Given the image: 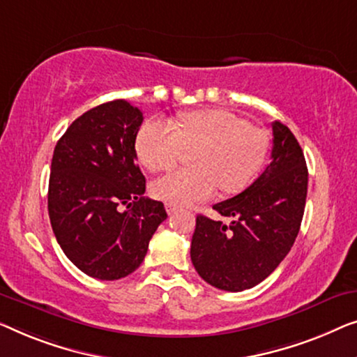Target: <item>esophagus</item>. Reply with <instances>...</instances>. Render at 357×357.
Here are the masks:
<instances>
[{
    "label": "esophagus",
    "mask_w": 357,
    "mask_h": 357,
    "mask_svg": "<svg viewBox=\"0 0 357 357\" xmlns=\"http://www.w3.org/2000/svg\"><path fill=\"white\" fill-rule=\"evenodd\" d=\"M178 210H179V207H178L176 204H172V202L167 204V212H168L169 215H172V213H176Z\"/></svg>",
    "instance_id": "1"
}]
</instances>
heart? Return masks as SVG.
I'll return each mask as SVG.
<instances>
[{
  "label": "heart",
  "instance_id": "b5f03b06",
  "mask_svg": "<svg viewBox=\"0 0 357 357\" xmlns=\"http://www.w3.org/2000/svg\"><path fill=\"white\" fill-rule=\"evenodd\" d=\"M137 157L152 172L174 167L185 150L192 169H176L153 183V194L172 204L189 205L210 199L220 188L234 194L252 183L267 157L262 130L225 109H199L179 116L178 128L165 119H150L135 139Z\"/></svg>",
  "mask_w": 357,
  "mask_h": 357
}]
</instances>
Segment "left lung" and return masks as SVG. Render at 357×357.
I'll list each match as a JSON object with an SVG mask.
<instances>
[{
    "instance_id": "1",
    "label": "left lung",
    "mask_w": 357,
    "mask_h": 357,
    "mask_svg": "<svg viewBox=\"0 0 357 357\" xmlns=\"http://www.w3.org/2000/svg\"><path fill=\"white\" fill-rule=\"evenodd\" d=\"M272 162L233 199L215 204L229 225L199 215L190 243L197 273L218 289L238 293L264 281L293 248L307 195V167L294 134L275 121Z\"/></svg>"
}]
</instances>
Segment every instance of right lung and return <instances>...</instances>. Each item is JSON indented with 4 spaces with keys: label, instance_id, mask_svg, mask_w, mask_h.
Listing matches in <instances>:
<instances>
[{
    "label": "right lung",
    "instance_id": "1",
    "mask_svg": "<svg viewBox=\"0 0 357 357\" xmlns=\"http://www.w3.org/2000/svg\"><path fill=\"white\" fill-rule=\"evenodd\" d=\"M142 112L126 100L98 105L58 140L48 184V215L66 257L85 275L119 280L139 268L158 225L162 202L144 197L135 163Z\"/></svg>",
    "mask_w": 357,
    "mask_h": 357
}]
</instances>
